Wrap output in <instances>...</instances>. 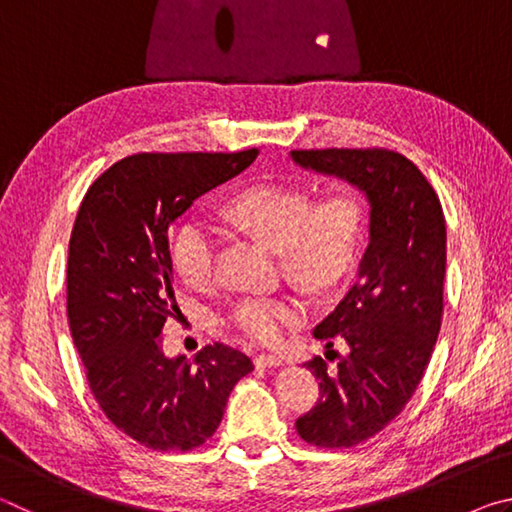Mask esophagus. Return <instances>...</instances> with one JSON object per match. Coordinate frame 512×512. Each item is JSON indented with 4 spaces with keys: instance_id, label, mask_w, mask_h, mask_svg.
<instances>
[{
    "instance_id": "obj_1",
    "label": "esophagus",
    "mask_w": 512,
    "mask_h": 512,
    "mask_svg": "<svg viewBox=\"0 0 512 512\" xmlns=\"http://www.w3.org/2000/svg\"><path fill=\"white\" fill-rule=\"evenodd\" d=\"M284 359L277 357V354H257L255 357V366L257 368H277L282 366Z\"/></svg>"
}]
</instances>
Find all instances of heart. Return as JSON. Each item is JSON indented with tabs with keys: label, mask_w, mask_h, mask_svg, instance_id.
Listing matches in <instances>:
<instances>
[{
	"label": "heart",
	"mask_w": 512,
	"mask_h": 512,
	"mask_svg": "<svg viewBox=\"0 0 512 512\" xmlns=\"http://www.w3.org/2000/svg\"><path fill=\"white\" fill-rule=\"evenodd\" d=\"M223 219L280 253L284 271L311 289H327L341 280L361 232V207L350 192L327 194L311 205L302 189L277 185L237 194L223 207ZM216 244V230L201 216L185 221L173 237V268L192 289L212 284ZM305 314L296 298H246L232 309L230 320L248 339L273 343Z\"/></svg>",
	"instance_id": "obj_1"
}]
</instances>
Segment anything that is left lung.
<instances>
[{
	"label": "left lung",
	"instance_id": "obj_1",
	"mask_svg": "<svg viewBox=\"0 0 512 512\" xmlns=\"http://www.w3.org/2000/svg\"><path fill=\"white\" fill-rule=\"evenodd\" d=\"M293 164L339 178L368 203V246L357 284L314 327L318 341H348V354L320 379V400L296 420L302 440L327 449L359 445L391 424L411 400L443 318L447 232L443 207L420 169L381 149L291 151Z\"/></svg>",
	"mask_w": 512,
	"mask_h": 512
}]
</instances>
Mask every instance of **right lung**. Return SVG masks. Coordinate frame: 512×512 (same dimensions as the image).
I'll return each instance as SVG.
<instances>
[{
	"label": "right lung",
	"instance_id": "obj_1",
	"mask_svg": "<svg viewBox=\"0 0 512 512\" xmlns=\"http://www.w3.org/2000/svg\"><path fill=\"white\" fill-rule=\"evenodd\" d=\"M241 153H140L101 173L69 239L67 318L94 397L117 429L160 452H189L219 429L253 370L244 352L205 345L167 357L162 327L178 309L169 230L196 198L257 160Z\"/></svg>",
	"mask_w": 512,
	"mask_h": 512
}]
</instances>
